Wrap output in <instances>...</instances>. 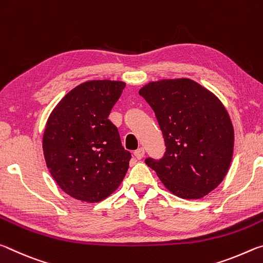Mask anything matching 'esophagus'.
<instances>
[{
    "label": "esophagus",
    "mask_w": 263,
    "mask_h": 263,
    "mask_svg": "<svg viewBox=\"0 0 263 263\" xmlns=\"http://www.w3.org/2000/svg\"><path fill=\"white\" fill-rule=\"evenodd\" d=\"M133 154H135V157H136L138 160H140V159L144 158V155H145V149L142 148V147H139L138 149H136L135 152H133Z\"/></svg>",
    "instance_id": "esophagus-1"
}]
</instances>
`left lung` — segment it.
<instances>
[{
  "label": "left lung",
  "mask_w": 263,
  "mask_h": 263,
  "mask_svg": "<svg viewBox=\"0 0 263 263\" xmlns=\"http://www.w3.org/2000/svg\"><path fill=\"white\" fill-rule=\"evenodd\" d=\"M139 94L155 112L166 145L162 159L147 158L163 185L184 199L216 189L233 157L234 130L220 100L190 79L149 82Z\"/></svg>",
  "instance_id": "left-lung-1"
}]
</instances>
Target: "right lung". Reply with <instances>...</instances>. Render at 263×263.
Returning a JSON list of instances; mask_svg holds the SVG:
<instances>
[{"instance_id":"right-lung-1","label":"right lung","mask_w":263,"mask_h":263,"mask_svg":"<svg viewBox=\"0 0 263 263\" xmlns=\"http://www.w3.org/2000/svg\"><path fill=\"white\" fill-rule=\"evenodd\" d=\"M125 82L92 80L72 89L47 119L46 166L58 185L78 201H103L121 185L131 153L108 117Z\"/></svg>"}]
</instances>
